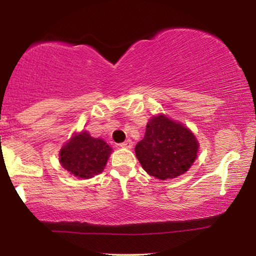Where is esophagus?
<instances>
[{
	"label": "esophagus",
	"instance_id": "1",
	"mask_svg": "<svg viewBox=\"0 0 256 256\" xmlns=\"http://www.w3.org/2000/svg\"><path fill=\"white\" fill-rule=\"evenodd\" d=\"M132 144H134V143H132V140H127V141L122 142L121 144H120V146H122V148H126V149H132Z\"/></svg>",
	"mask_w": 256,
	"mask_h": 256
}]
</instances>
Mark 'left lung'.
I'll return each instance as SVG.
<instances>
[{
    "mask_svg": "<svg viewBox=\"0 0 256 256\" xmlns=\"http://www.w3.org/2000/svg\"><path fill=\"white\" fill-rule=\"evenodd\" d=\"M199 143L194 132L164 114L154 115L144 138L135 146L146 174L157 180H172L186 172L197 158Z\"/></svg>",
    "mask_w": 256,
    "mask_h": 256,
    "instance_id": "1",
    "label": "left lung"
}]
</instances>
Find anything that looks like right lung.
I'll return each instance as SVG.
<instances>
[{"mask_svg":"<svg viewBox=\"0 0 256 256\" xmlns=\"http://www.w3.org/2000/svg\"><path fill=\"white\" fill-rule=\"evenodd\" d=\"M112 146L102 138H96L88 132H74L59 152V162L73 176L88 180L101 174L106 166Z\"/></svg>","mask_w":256,"mask_h":256,"instance_id":"obj_1","label":"right lung"}]
</instances>
